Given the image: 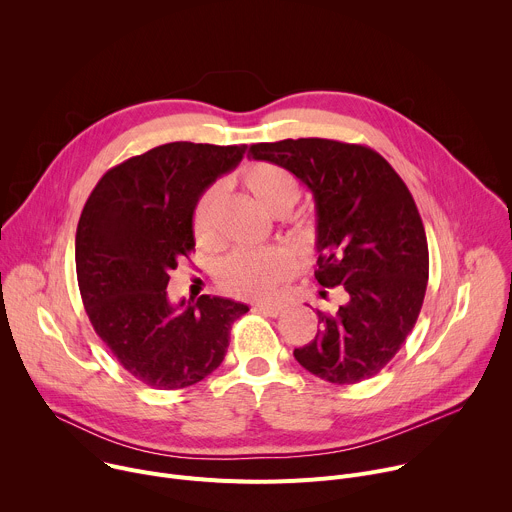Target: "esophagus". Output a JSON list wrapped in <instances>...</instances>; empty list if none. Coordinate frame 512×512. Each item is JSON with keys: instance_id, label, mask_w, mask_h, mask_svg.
<instances>
[{"instance_id": "1", "label": "esophagus", "mask_w": 512, "mask_h": 512, "mask_svg": "<svg viewBox=\"0 0 512 512\" xmlns=\"http://www.w3.org/2000/svg\"><path fill=\"white\" fill-rule=\"evenodd\" d=\"M253 310L261 312L265 316L275 318V316H279L283 312V306H279V304H257V306H253Z\"/></svg>"}]
</instances>
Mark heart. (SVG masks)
I'll return each mask as SVG.
<instances>
[{"instance_id": "1", "label": "heart", "mask_w": 512, "mask_h": 512, "mask_svg": "<svg viewBox=\"0 0 512 512\" xmlns=\"http://www.w3.org/2000/svg\"><path fill=\"white\" fill-rule=\"evenodd\" d=\"M243 184L251 196L273 216H283L296 206L302 194L298 176L273 162L251 164L243 172ZM225 186L212 182L196 200L192 210V235L198 245H212L216 239V208L221 204ZM294 239L310 247L316 241V227L308 221L291 225ZM294 255L281 247L263 251H233L216 267V281L227 294L245 300H263L273 296L277 287L294 273Z\"/></svg>"}]
</instances>
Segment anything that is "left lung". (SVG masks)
Instances as JSON below:
<instances>
[{
  "mask_svg": "<svg viewBox=\"0 0 512 512\" xmlns=\"http://www.w3.org/2000/svg\"><path fill=\"white\" fill-rule=\"evenodd\" d=\"M253 160L294 172L314 194L318 269L342 306L318 310L316 338L294 350L312 375L354 385L381 373L413 330L429 277L425 229L391 164L367 145L322 137L253 143ZM326 298V291H320Z\"/></svg>",
  "mask_w": 512,
  "mask_h": 512,
  "instance_id": "left-lung-1",
  "label": "left lung"
}]
</instances>
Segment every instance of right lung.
I'll list each match as a JSON object with an SVG mask.
<instances>
[{"mask_svg": "<svg viewBox=\"0 0 512 512\" xmlns=\"http://www.w3.org/2000/svg\"><path fill=\"white\" fill-rule=\"evenodd\" d=\"M245 145L174 141L105 172L79 218L75 261L87 316L121 367L152 389L208 377L229 348L245 304L200 296L176 308L172 269L194 251L192 210Z\"/></svg>", "mask_w": 512, "mask_h": 512, "instance_id": "obj_1", "label": "right lung"}]
</instances>
